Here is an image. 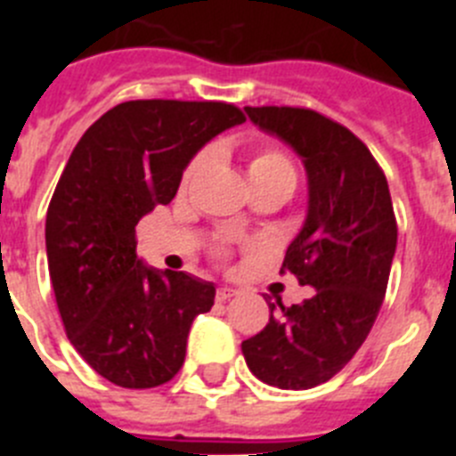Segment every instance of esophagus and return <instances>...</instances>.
I'll list each match as a JSON object with an SVG mask.
<instances>
[{
	"instance_id": "obj_1",
	"label": "esophagus",
	"mask_w": 456,
	"mask_h": 456,
	"mask_svg": "<svg viewBox=\"0 0 456 456\" xmlns=\"http://www.w3.org/2000/svg\"><path fill=\"white\" fill-rule=\"evenodd\" d=\"M235 294H237V289H232V288H228V285H224V288L216 289V301H221V304H224V301L232 299Z\"/></svg>"
}]
</instances>
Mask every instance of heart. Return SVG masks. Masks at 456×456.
Segmentation results:
<instances>
[{
	"mask_svg": "<svg viewBox=\"0 0 456 456\" xmlns=\"http://www.w3.org/2000/svg\"><path fill=\"white\" fill-rule=\"evenodd\" d=\"M205 162V155H196L189 162V167L184 168L183 173V187H189L191 180L199 175L200 167ZM248 183L251 184H260V183H297V173H294L292 162H289V157L285 155L283 151H278V148L272 146H263L257 148L256 152L248 159Z\"/></svg>",
	"mask_w": 456,
	"mask_h": 456,
	"instance_id": "heart-1",
	"label": "heart"
}]
</instances>
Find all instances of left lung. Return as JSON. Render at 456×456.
I'll return each mask as SVG.
<instances>
[{
    "instance_id": "1",
    "label": "left lung",
    "mask_w": 456,
    "mask_h": 456,
    "mask_svg": "<svg viewBox=\"0 0 456 456\" xmlns=\"http://www.w3.org/2000/svg\"><path fill=\"white\" fill-rule=\"evenodd\" d=\"M244 111L304 159L308 216L281 273H294L313 294L289 308L267 301L269 324L241 352L265 384L305 390L336 377L377 320L397 247L393 200L372 152L345 125L304 107Z\"/></svg>"
}]
</instances>
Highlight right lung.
<instances>
[{
    "mask_svg": "<svg viewBox=\"0 0 456 456\" xmlns=\"http://www.w3.org/2000/svg\"><path fill=\"white\" fill-rule=\"evenodd\" d=\"M247 120L228 102L130 100L84 132L47 208L52 288L70 345L100 377L155 388L180 372L215 285L136 257V224L168 205L212 136Z\"/></svg>",
    "mask_w": 456,
    "mask_h": 456,
    "instance_id": "1",
    "label": "right lung"
}]
</instances>
